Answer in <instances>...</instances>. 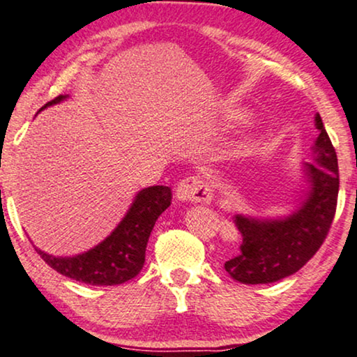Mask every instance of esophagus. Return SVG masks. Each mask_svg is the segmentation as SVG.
<instances>
[{"mask_svg":"<svg viewBox=\"0 0 357 357\" xmlns=\"http://www.w3.org/2000/svg\"><path fill=\"white\" fill-rule=\"evenodd\" d=\"M175 199L180 202H208L212 200V192L202 178L188 177L178 182L175 188Z\"/></svg>","mask_w":357,"mask_h":357,"instance_id":"obj_1","label":"esophagus"}]
</instances>
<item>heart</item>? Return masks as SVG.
I'll list each match as a JSON object with an SVG mask.
<instances>
[{
	"mask_svg": "<svg viewBox=\"0 0 357 357\" xmlns=\"http://www.w3.org/2000/svg\"><path fill=\"white\" fill-rule=\"evenodd\" d=\"M234 119H237V120H242V119H245V113H234ZM245 144H241V145H237V149H236V153H242L245 150Z\"/></svg>",
	"mask_w": 357,
	"mask_h": 357,
	"instance_id": "1",
	"label": "heart"
}]
</instances>
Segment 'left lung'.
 <instances>
[{
    "mask_svg": "<svg viewBox=\"0 0 357 357\" xmlns=\"http://www.w3.org/2000/svg\"><path fill=\"white\" fill-rule=\"evenodd\" d=\"M314 125L319 135L309 162H303L304 183L294 207L274 217L234 213L242 244L224 269L237 282L272 284L296 274L328 236L337 204V157L319 113Z\"/></svg>",
    "mask_w": 357,
    "mask_h": 357,
    "instance_id": "1",
    "label": "left lung"
}]
</instances>
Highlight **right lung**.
<instances>
[{
  "mask_svg": "<svg viewBox=\"0 0 357 357\" xmlns=\"http://www.w3.org/2000/svg\"><path fill=\"white\" fill-rule=\"evenodd\" d=\"M70 95H60L41 107L65 102ZM40 110V112H41ZM172 192L169 187L153 185L138 190L130 204L127 213L121 217L110 236L103 238L85 252L58 257L35 247L41 259L65 278L90 286H116L138 275L145 264V250L155 222L170 205Z\"/></svg>",
  "mask_w": 357,
  "mask_h": 357,
  "instance_id": "add662e5",
  "label": "right lung"
}]
</instances>
